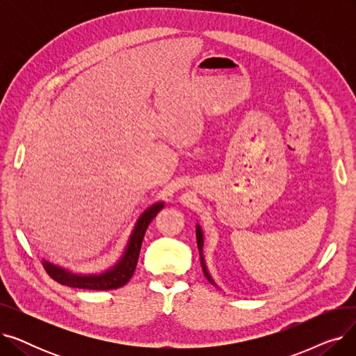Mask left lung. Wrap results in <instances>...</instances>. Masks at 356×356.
<instances>
[{"label":"left lung","instance_id":"left-lung-1","mask_svg":"<svg viewBox=\"0 0 356 356\" xmlns=\"http://www.w3.org/2000/svg\"><path fill=\"white\" fill-rule=\"evenodd\" d=\"M196 241H197V248H199V252H200V264H202V268H203V273L204 275H207V278L209 280V282L216 286V283L213 282V278L211 277L208 268H207V263H204V257H203V232H202V228L200 225H196Z\"/></svg>","mask_w":356,"mask_h":356}]
</instances>
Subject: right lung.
<instances>
[{"label": "right lung", "mask_w": 356, "mask_h": 356, "mask_svg": "<svg viewBox=\"0 0 356 356\" xmlns=\"http://www.w3.org/2000/svg\"><path fill=\"white\" fill-rule=\"evenodd\" d=\"M163 208H164V202H156L140 215L133 232H131L128 238V242L121 258L108 270L102 273H95V274H76L43 259V266L47 274L58 283L69 287H76V289L112 290V289L122 287L129 282V278L133 277L136 271L144 234L149 225V222L153 220V218Z\"/></svg>", "instance_id": "obj_1"}]
</instances>
